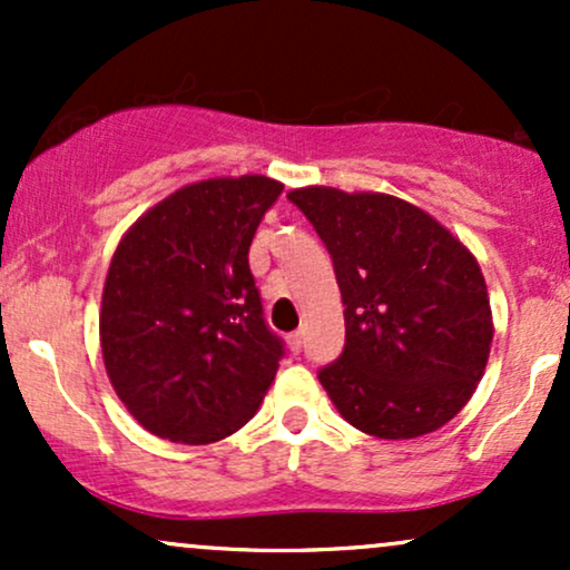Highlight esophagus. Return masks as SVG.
Here are the masks:
<instances>
[{"instance_id":"obj_1","label":"esophagus","mask_w":570,"mask_h":570,"mask_svg":"<svg viewBox=\"0 0 570 570\" xmlns=\"http://www.w3.org/2000/svg\"><path fill=\"white\" fill-rule=\"evenodd\" d=\"M286 343H289V348L294 351V353H299V348H303V332H292L289 337H286Z\"/></svg>"}]
</instances>
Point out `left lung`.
Segmentation results:
<instances>
[{
  "label": "left lung",
  "mask_w": 570,
  "mask_h": 570,
  "mask_svg": "<svg viewBox=\"0 0 570 570\" xmlns=\"http://www.w3.org/2000/svg\"><path fill=\"white\" fill-rule=\"evenodd\" d=\"M286 198L332 254L345 305V348L318 370L340 415L381 440H412L453 421L493 343L474 254L394 195L303 187Z\"/></svg>",
  "instance_id": "obj_1"
}]
</instances>
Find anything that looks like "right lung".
<instances>
[{"mask_svg":"<svg viewBox=\"0 0 570 570\" xmlns=\"http://www.w3.org/2000/svg\"><path fill=\"white\" fill-rule=\"evenodd\" d=\"M284 185L225 176L176 189L122 235L104 284V367L149 434L208 444L263 402L284 343L263 318L248 246Z\"/></svg>","mask_w":570,"mask_h":570,"instance_id":"obj_1","label":"right lung"}]
</instances>
